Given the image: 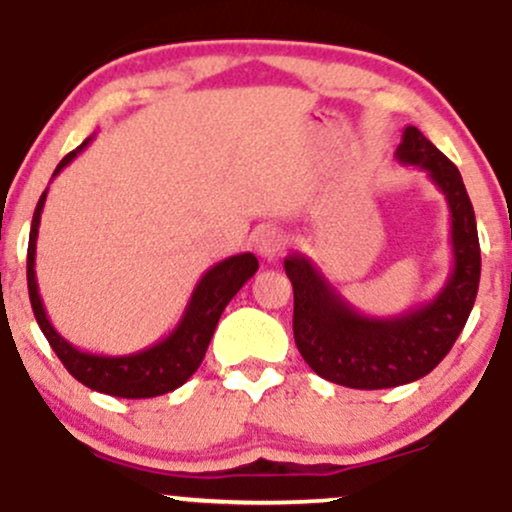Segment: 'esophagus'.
Here are the masks:
<instances>
[{
    "label": "esophagus",
    "instance_id": "1",
    "mask_svg": "<svg viewBox=\"0 0 512 512\" xmlns=\"http://www.w3.org/2000/svg\"><path fill=\"white\" fill-rule=\"evenodd\" d=\"M286 248V236L281 228L269 226L257 236V252L264 257V260H274L281 250Z\"/></svg>",
    "mask_w": 512,
    "mask_h": 512
}]
</instances>
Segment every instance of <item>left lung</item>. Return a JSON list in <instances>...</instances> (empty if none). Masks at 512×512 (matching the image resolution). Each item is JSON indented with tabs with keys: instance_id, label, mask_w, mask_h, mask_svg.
Wrapping results in <instances>:
<instances>
[{
	"instance_id": "left-lung-1",
	"label": "left lung",
	"mask_w": 512,
	"mask_h": 512,
	"mask_svg": "<svg viewBox=\"0 0 512 512\" xmlns=\"http://www.w3.org/2000/svg\"><path fill=\"white\" fill-rule=\"evenodd\" d=\"M395 156L426 170L448 199L452 272L433 301L392 317L361 315L308 257L293 252L284 260L298 351L320 378L354 390H385L431 373L460 337L479 291L477 219L460 170L416 127L404 129Z\"/></svg>"
}]
</instances>
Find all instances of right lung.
Returning a JSON list of instances; mask_svg holds the SVG:
<instances>
[{
  "mask_svg": "<svg viewBox=\"0 0 512 512\" xmlns=\"http://www.w3.org/2000/svg\"><path fill=\"white\" fill-rule=\"evenodd\" d=\"M91 137L84 144L76 146L62 158L60 166L55 168L52 178L64 166L74 161L81 151L86 149ZM45 197L48 190L38 199V207L33 211L31 223V238H28V296H31L33 315L38 320L40 330L48 339L52 351L60 356L64 368L79 380L81 385L91 387V390L103 392V395L125 397V399H146L166 395V392L178 390L182 383L192 378V373L199 368L207 346L214 337L219 317L231 298L243 289L245 281L257 272V257L252 252H240V255L228 257L214 267L204 272L202 279L197 281L195 291H192L190 303H187L185 313H182L178 327L168 334L166 339L156 342L154 346L134 354L125 356H103V354H88V351L76 349L69 344L60 332L52 327L45 313V305L40 301L38 279H35V243H38V226L40 214H43Z\"/></svg>",
  "mask_w": 512,
  "mask_h": 512,
  "instance_id": "add662e5",
  "label": "right lung"
}]
</instances>
